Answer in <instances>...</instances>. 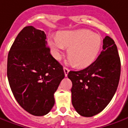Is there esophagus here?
<instances>
[{
    "instance_id": "esophagus-1",
    "label": "esophagus",
    "mask_w": 128,
    "mask_h": 128,
    "mask_svg": "<svg viewBox=\"0 0 128 128\" xmlns=\"http://www.w3.org/2000/svg\"><path fill=\"white\" fill-rule=\"evenodd\" d=\"M64 74H65V76H67L68 73L69 72V69L67 68L66 67H64Z\"/></svg>"
}]
</instances>
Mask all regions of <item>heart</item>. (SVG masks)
I'll use <instances>...</instances> for the list:
<instances>
[{
  "instance_id": "obj_1",
  "label": "heart",
  "mask_w": 128,
  "mask_h": 128,
  "mask_svg": "<svg viewBox=\"0 0 128 128\" xmlns=\"http://www.w3.org/2000/svg\"><path fill=\"white\" fill-rule=\"evenodd\" d=\"M53 57L60 60L66 48L68 49V63L78 68H86L96 60L100 53L102 39L100 35L88 29L60 31L57 36L48 38Z\"/></svg>"
}]
</instances>
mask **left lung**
Returning a JSON list of instances; mask_svg holds the SVG:
<instances>
[{"instance_id": "left-lung-1", "label": "left lung", "mask_w": 128, "mask_h": 128, "mask_svg": "<svg viewBox=\"0 0 128 128\" xmlns=\"http://www.w3.org/2000/svg\"><path fill=\"white\" fill-rule=\"evenodd\" d=\"M102 48L97 60L89 66L68 74L72 82V104L82 116L91 117L103 111L118 86L120 60L114 40L106 36Z\"/></svg>"}]
</instances>
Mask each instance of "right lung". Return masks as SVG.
Instances as JSON below:
<instances>
[{
  "label": "right lung",
  "mask_w": 128,
  "mask_h": 128,
  "mask_svg": "<svg viewBox=\"0 0 128 128\" xmlns=\"http://www.w3.org/2000/svg\"><path fill=\"white\" fill-rule=\"evenodd\" d=\"M45 32L32 26L17 35L8 56L7 75L16 102L32 115L48 114L64 78L63 66L50 54Z\"/></svg>",
  "instance_id": "obj_1"
}]
</instances>
